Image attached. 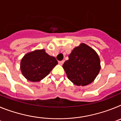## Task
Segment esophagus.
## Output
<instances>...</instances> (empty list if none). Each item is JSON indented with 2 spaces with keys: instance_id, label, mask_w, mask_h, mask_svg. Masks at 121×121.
Returning a JSON list of instances; mask_svg holds the SVG:
<instances>
[{
  "instance_id": "esophagus-1",
  "label": "esophagus",
  "mask_w": 121,
  "mask_h": 121,
  "mask_svg": "<svg viewBox=\"0 0 121 121\" xmlns=\"http://www.w3.org/2000/svg\"><path fill=\"white\" fill-rule=\"evenodd\" d=\"M64 60H61V61L59 62V64L60 65H62L63 64H64Z\"/></svg>"
}]
</instances>
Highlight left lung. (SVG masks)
<instances>
[{"mask_svg":"<svg viewBox=\"0 0 121 121\" xmlns=\"http://www.w3.org/2000/svg\"><path fill=\"white\" fill-rule=\"evenodd\" d=\"M63 68L68 79L78 86L91 84L100 70V59L93 48L85 43L74 48Z\"/></svg>","mask_w":121,"mask_h":121,"instance_id":"1","label":"left lung"}]
</instances>
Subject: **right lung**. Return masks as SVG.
<instances>
[{
	"mask_svg": "<svg viewBox=\"0 0 121 121\" xmlns=\"http://www.w3.org/2000/svg\"><path fill=\"white\" fill-rule=\"evenodd\" d=\"M57 64L55 57L48 55L45 50H37L23 56L21 62V70L26 79L39 82L45 78Z\"/></svg>",
	"mask_w": 121,
	"mask_h": 121,
	"instance_id": "right-lung-1",
	"label": "right lung"
}]
</instances>
